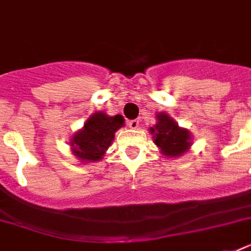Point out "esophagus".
<instances>
[{
  "label": "esophagus",
  "instance_id": "1",
  "mask_svg": "<svg viewBox=\"0 0 251 251\" xmlns=\"http://www.w3.org/2000/svg\"><path fill=\"white\" fill-rule=\"evenodd\" d=\"M127 125H129L130 129L137 130L139 127V120H131V121L127 122Z\"/></svg>",
  "mask_w": 251,
  "mask_h": 251
}]
</instances>
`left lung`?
I'll return each mask as SVG.
<instances>
[{
	"label": "left lung",
	"instance_id": "1",
	"mask_svg": "<svg viewBox=\"0 0 251 251\" xmlns=\"http://www.w3.org/2000/svg\"><path fill=\"white\" fill-rule=\"evenodd\" d=\"M155 145L161 150L165 156H181L190 147V134L181 129L168 114H157V124L151 127Z\"/></svg>",
	"mask_w": 251,
	"mask_h": 251
}]
</instances>
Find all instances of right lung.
Listing matches in <instances>:
<instances>
[{
  "label": "right lung",
  "instance_id": "1",
  "mask_svg": "<svg viewBox=\"0 0 251 251\" xmlns=\"http://www.w3.org/2000/svg\"><path fill=\"white\" fill-rule=\"evenodd\" d=\"M124 121L125 120L120 114L113 117L102 112L92 114L83 129L79 130L70 142L74 155L86 163L102 159L113 141L114 133L124 126Z\"/></svg>",
  "mask_w": 251,
  "mask_h": 251
}]
</instances>
